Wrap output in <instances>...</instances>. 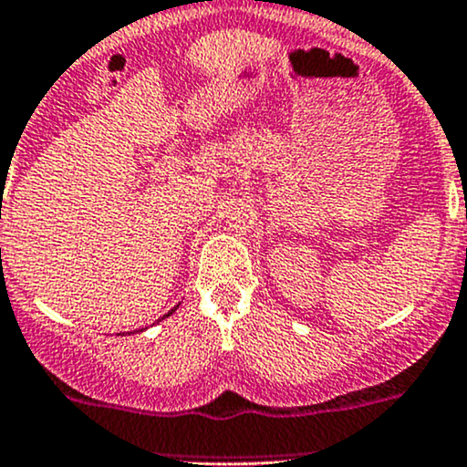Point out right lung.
<instances>
[{"label":"right lung","mask_w":467,"mask_h":467,"mask_svg":"<svg viewBox=\"0 0 467 467\" xmlns=\"http://www.w3.org/2000/svg\"><path fill=\"white\" fill-rule=\"evenodd\" d=\"M175 310H177V308H172L171 312H168V315H163V317H161V319H166V317H171V315H172V312H175ZM161 319H159V321H161ZM135 332H143V330H135ZM135 332H128V335H135Z\"/></svg>","instance_id":"1"}]
</instances>
